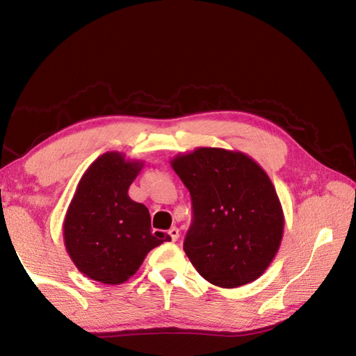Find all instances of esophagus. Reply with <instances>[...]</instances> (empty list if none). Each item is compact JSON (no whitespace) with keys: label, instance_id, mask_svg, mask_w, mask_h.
I'll list each match as a JSON object with an SVG mask.
<instances>
[{"label":"esophagus","instance_id":"obj_1","mask_svg":"<svg viewBox=\"0 0 356 356\" xmlns=\"http://www.w3.org/2000/svg\"><path fill=\"white\" fill-rule=\"evenodd\" d=\"M168 234H170V236H171V240H172V242H176V240L179 238V229H177L176 226L171 227V229H170V232H168Z\"/></svg>","mask_w":356,"mask_h":356}]
</instances>
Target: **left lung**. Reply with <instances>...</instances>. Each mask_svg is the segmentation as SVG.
I'll return each mask as SVG.
<instances>
[{
    "label": "left lung",
    "instance_id": "1",
    "mask_svg": "<svg viewBox=\"0 0 356 356\" xmlns=\"http://www.w3.org/2000/svg\"><path fill=\"white\" fill-rule=\"evenodd\" d=\"M191 196L184 251L204 280L232 289L273 261L284 218L273 184L250 156L200 147L171 161Z\"/></svg>",
    "mask_w": 356,
    "mask_h": 356
}]
</instances>
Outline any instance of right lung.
I'll return each mask as SVG.
<instances>
[{
  "label": "right lung",
  "instance_id": "add662e5",
  "mask_svg": "<svg viewBox=\"0 0 356 356\" xmlns=\"http://www.w3.org/2000/svg\"><path fill=\"white\" fill-rule=\"evenodd\" d=\"M140 170L136 161L108 152L78 184L65 215L64 242L78 270L94 281H127L150 250L171 240L165 232L152 234L147 207L127 195Z\"/></svg>",
  "mask_w": 356,
  "mask_h": 356
}]
</instances>
